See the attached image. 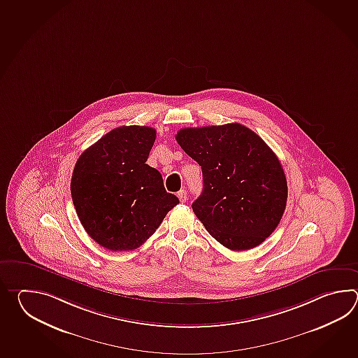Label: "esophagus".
I'll return each mask as SVG.
<instances>
[{
  "label": "esophagus",
  "instance_id": "obj_1",
  "mask_svg": "<svg viewBox=\"0 0 358 358\" xmlns=\"http://www.w3.org/2000/svg\"><path fill=\"white\" fill-rule=\"evenodd\" d=\"M178 198L180 199V202H185L187 201V192L184 189L179 190L178 192Z\"/></svg>",
  "mask_w": 358,
  "mask_h": 358
}]
</instances>
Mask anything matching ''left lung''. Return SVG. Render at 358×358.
<instances>
[{"label":"left lung","mask_w":358,"mask_h":358,"mask_svg":"<svg viewBox=\"0 0 358 358\" xmlns=\"http://www.w3.org/2000/svg\"><path fill=\"white\" fill-rule=\"evenodd\" d=\"M176 142L202 169L203 189L192 203L207 231L231 251L262 243L279 225L288 185L282 164L242 124L184 128Z\"/></svg>","instance_id":"1"}]
</instances>
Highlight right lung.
Wrapping results in <instances>:
<instances>
[{
	"instance_id": "obj_1",
	"label": "right lung",
	"mask_w": 358,
	"mask_h": 358,
	"mask_svg": "<svg viewBox=\"0 0 358 358\" xmlns=\"http://www.w3.org/2000/svg\"><path fill=\"white\" fill-rule=\"evenodd\" d=\"M156 139L150 127H119L87 148L71 176L78 217L94 242L131 251L152 236L179 199L145 164Z\"/></svg>"
}]
</instances>
